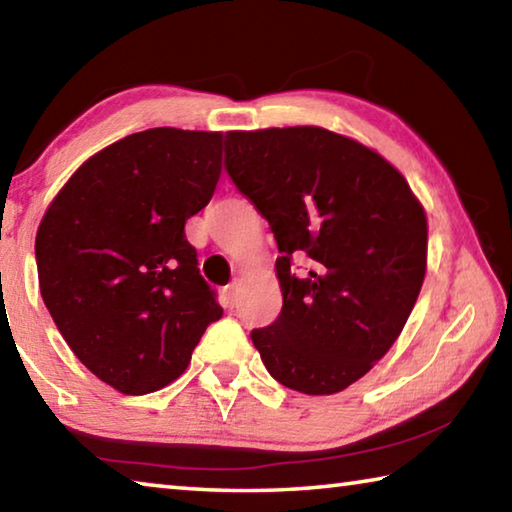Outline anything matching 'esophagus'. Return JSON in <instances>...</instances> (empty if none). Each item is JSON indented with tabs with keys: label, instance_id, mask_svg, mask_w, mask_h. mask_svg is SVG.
I'll return each instance as SVG.
<instances>
[{
	"label": "esophagus",
	"instance_id": "1",
	"mask_svg": "<svg viewBox=\"0 0 512 512\" xmlns=\"http://www.w3.org/2000/svg\"><path fill=\"white\" fill-rule=\"evenodd\" d=\"M239 293H241V280L230 282L228 287H225V300H228L230 307H235L239 302Z\"/></svg>",
	"mask_w": 512,
	"mask_h": 512
}]
</instances>
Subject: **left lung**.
<instances>
[{
  "label": "left lung",
  "instance_id": "obj_1",
  "mask_svg": "<svg viewBox=\"0 0 512 512\" xmlns=\"http://www.w3.org/2000/svg\"><path fill=\"white\" fill-rule=\"evenodd\" d=\"M225 169L271 225L282 311L250 339L266 370L332 395L391 350L427 273V214L391 162L318 126L230 131ZM310 257V273L290 271Z\"/></svg>",
  "mask_w": 512,
  "mask_h": 512
}]
</instances>
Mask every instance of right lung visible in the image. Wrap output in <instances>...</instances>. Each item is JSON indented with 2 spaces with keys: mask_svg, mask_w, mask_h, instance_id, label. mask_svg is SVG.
<instances>
[{
  "mask_svg": "<svg viewBox=\"0 0 512 512\" xmlns=\"http://www.w3.org/2000/svg\"><path fill=\"white\" fill-rule=\"evenodd\" d=\"M223 133L149 128L85 160L42 216V300L72 352L124 395L160 391L223 316L185 223L210 203Z\"/></svg>",
  "mask_w": 512,
  "mask_h": 512,
  "instance_id": "add662e5",
  "label": "right lung"
}]
</instances>
